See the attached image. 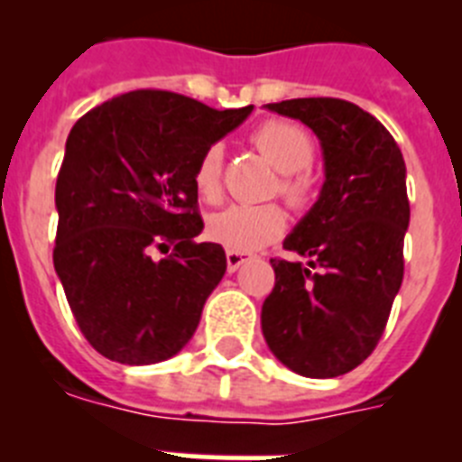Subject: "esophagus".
I'll use <instances>...</instances> for the list:
<instances>
[{
  "label": "esophagus",
  "mask_w": 462,
  "mask_h": 462,
  "mask_svg": "<svg viewBox=\"0 0 462 462\" xmlns=\"http://www.w3.org/2000/svg\"><path fill=\"white\" fill-rule=\"evenodd\" d=\"M250 259V254H245V252H234V250H226V268L228 273H236L240 266H243L245 261Z\"/></svg>",
  "instance_id": "obj_1"
}]
</instances>
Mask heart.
Wrapping results in <instances>:
<instances>
[{"mask_svg":"<svg viewBox=\"0 0 462 462\" xmlns=\"http://www.w3.org/2000/svg\"><path fill=\"white\" fill-rule=\"evenodd\" d=\"M252 143L280 173V194L293 208L308 206L312 199V178L305 173L314 159L312 136L300 125L284 120H271L252 134ZM224 150L212 143L201 152L194 169L196 191L215 203L222 196ZM287 228V212L277 203L263 206H228L215 212L208 222V234L226 250L254 252L280 238Z\"/></svg>","mask_w":462,"mask_h":462,"instance_id":"obj_1","label":"heart"}]
</instances>
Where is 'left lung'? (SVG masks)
<instances>
[{
  "label": "left lung",
  "instance_id": "8db88e82",
  "mask_svg": "<svg viewBox=\"0 0 462 462\" xmlns=\"http://www.w3.org/2000/svg\"><path fill=\"white\" fill-rule=\"evenodd\" d=\"M308 125L326 180L284 240L308 263L271 259L275 287L261 308L271 352L303 377H340L373 354L402 284L410 224L405 159L386 126L345 99L266 104Z\"/></svg>",
  "mask_w": 462,
  "mask_h": 462
}]
</instances>
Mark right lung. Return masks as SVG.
<instances>
[{"mask_svg":"<svg viewBox=\"0 0 462 462\" xmlns=\"http://www.w3.org/2000/svg\"><path fill=\"white\" fill-rule=\"evenodd\" d=\"M252 113L136 89L85 113L57 175L52 263L76 324L110 361L150 365L191 340L226 273L203 231L194 169ZM159 249L167 256L154 262Z\"/></svg>","mask_w":462,"mask_h":462,"instance_id":"1","label":"right lung"}]
</instances>
